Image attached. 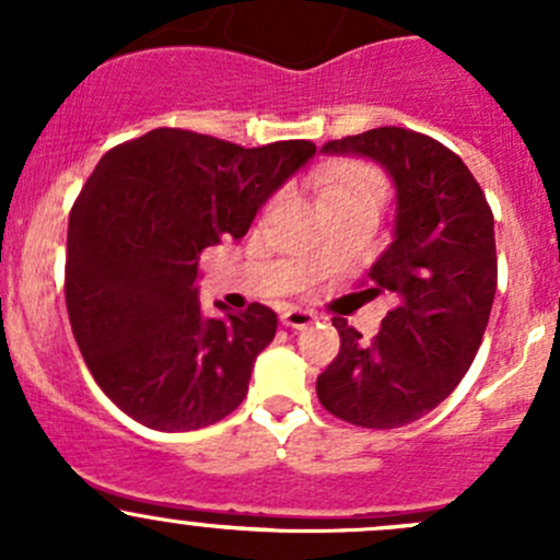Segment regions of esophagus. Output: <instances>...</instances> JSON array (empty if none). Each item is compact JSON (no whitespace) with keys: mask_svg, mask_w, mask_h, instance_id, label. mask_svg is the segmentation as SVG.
<instances>
[{"mask_svg":"<svg viewBox=\"0 0 560 560\" xmlns=\"http://www.w3.org/2000/svg\"><path fill=\"white\" fill-rule=\"evenodd\" d=\"M314 319H316V314L312 312V308H301V306H292L281 314V322H284L287 327H295V330H303V327L312 325Z\"/></svg>","mask_w":560,"mask_h":560,"instance_id":"1","label":"esophagus"}]
</instances>
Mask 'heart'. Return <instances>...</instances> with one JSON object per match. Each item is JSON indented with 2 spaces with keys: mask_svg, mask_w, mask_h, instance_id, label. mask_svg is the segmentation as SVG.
<instances>
[{
  "mask_svg": "<svg viewBox=\"0 0 560 560\" xmlns=\"http://www.w3.org/2000/svg\"><path fill=\"white\" fill-rule=\"evenodd\" d=\"M319 195L325 208L363 206L380 213L387 200V180L380 167L369 165V162H347V165L332 167L322 178Z\"/></svg>",
  "mask_w": 560,
  "mask_h": 560,
  "instance_id": "b5f03b06",
  "label": "heart"
}]
</instances>
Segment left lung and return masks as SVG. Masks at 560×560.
Here are the masks:
<instances>
[{
    "label": "left lung",
    "instance_id": "left-lung-1",
    "mask_svg": "<svg viewBox=\"0 0 560 560\" xmlns=\"http://www.w3.org/2000/svg\"><path fill=\"white\" fill-rule=\"evenodd\" d=\"M322 151L380 162L398 189V222L369 273V295L387 292L395 306L371 341L332 316L341 349L316 395L349 425H409L453 393L482 343L499 279L493 211L460 156L415 129H369Z\"/></svg>",
    "mask_w": 560,
    "mask_h": 560
}]
</instances>
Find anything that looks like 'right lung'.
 <instances>
[{
	"instance_id": "obj_1",
	"label": "right lung",
	"mask_w": 560,
	"mask_h": 560,
	"mask_svg": "<svg viewBox=\"0 0 560 560\" xmlns=\"http://www.w3.org/2000/svg\"><path fill=\"white\" fill-rule=\"evenodd\" d=\"M312 140L244 149L160 127L116 145L83 184L67 228L65 301L94 382L154 431H197L246 398L276 314L206 319L202 248L244 238L259 206L314 156Z\"/></svg>"
}]
</instances>
